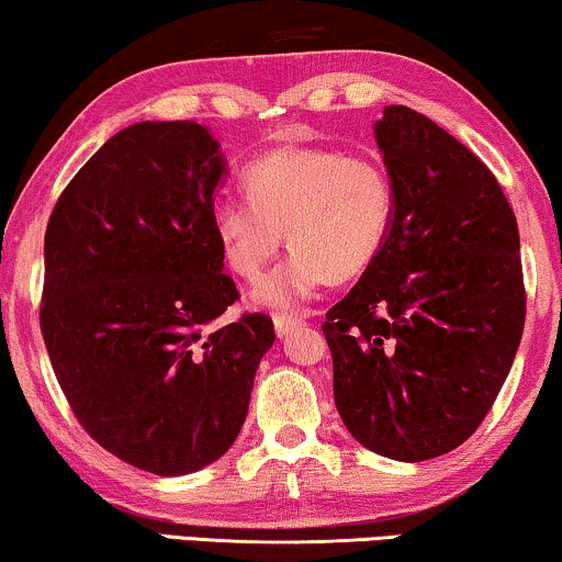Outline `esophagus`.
<instances>
[{
  "instance_id": "34e87169",
  "label": "esophagus",
  "mask_w": 562,
  "mask_h": 562,
  "mask_svg": "<svg viewBox=\"0 0 562 562\" xmlns=\"http://www.w3.org/2000/svg\"><path fill=\"white\" fill-rule=\"evenodd\" d=\"M306 325L302 317H296V314H273V327H276V335L279 337H286L289 333H294L296 327Z\"/></svg>"
}]
</instances>
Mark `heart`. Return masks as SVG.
Segmentation results:
<instances>
[{
    "label": "heart",
    "mask_w": 562,
    "mask_h": 562,
    "mask_svg": "<svg viewBox=\"0 0 562 562\" xmlns=\"http://www.w3.org/2000/svg\"><path fill=\"white\" fill-rule=\"evenodd\" d=\"M245 202L214 206V235L227 266L256 283L291 256L256 299L291 310L329 281H350L373 263L394 220V187L381 164L333 148H279L243 173Z\"/></svg>",
    "instance_id": "obj_1"
}]
</instances>
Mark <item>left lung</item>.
I'll return each mask as SVG.
<instances>
[{
  "mask_svg": "<svg viewBox=\"0 0 562 562\" xmlns=\"http://www.w3.org/2000/svg\"><path fill=\"white\" fill-rule=\"evenodd\" d=\"M375 140L394 220L322 333L348 432L419 463L463 445L509 375L527 314L519 229L486 164L425 114L386 106Z\"/></svg>",
  "mask_w": 562,
  "mask_h": 562,
  "instance_id": "left-lung-1",
  "label": "left lung"
}]
</instances>
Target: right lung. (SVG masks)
I'll return each mask as SVG.
<instances>
[{
  "mask_svg": "<svg viewBox=\"0 0 562 562\" xmlns=\"http://www.w3.org/2000/svg\"><path fill=\"white\" fill-rule=\"evenodd\" d=\"M217 140L191 120L110 137L45 229L41 329L74 417L106 452L156 475L210 465L240 432L268 314L222 271Z\"/></svg>",
  "mask_w": 562,
  "mask_h": 562,
  "instance_id": "right-lung-1",
  "label": "right lung"
}]
</instances>
